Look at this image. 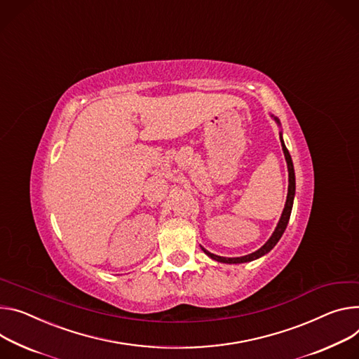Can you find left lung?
<instances>
[{
    "mask_svg": "<svg viewBox=\"0 0 359 359\" xmlns=\"http://www.w3.org/2000/svg\"><path fill=\"white\" fill-rule=\"evenodd\" d=\"M272 117H273V116H272ZM273 118H275V121H276L278 124H280L279 120H278V117H273ZM279 135H280L282 150H283L285 160H286V165H287L289 186H287L286 203H285L282 216H280V219H279V222H278L276 229H275V232L272 233V236L269 238V241H268L262 248L257 249V250L253 252V253H249V255L241 256V257H223V256H217V255H215V253L208 252L205 248H202V250H203L209 257H212L213 260H216V262H222V264H245V262H250V260H255V259H257V257H260V256L266 255L268 252H271V250L273 249V246L279 242V239L282 238V235H283V232H285V229H286L289 217H290V212H292V206H293V198H295V170H293V163H292L290 154H289V151H287V149H286V146H285V143H283L282 133H279Z\"/></svg>",
    "mask_w": 359,
    "mask_h": 359,
    "instance_id": "left-lung-1",
    "label": "left lung"
}]
</instances>
